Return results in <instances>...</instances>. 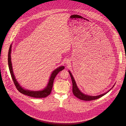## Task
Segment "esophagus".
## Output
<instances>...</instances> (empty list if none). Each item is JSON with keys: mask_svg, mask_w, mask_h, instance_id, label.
I'll return each mask as SVG.
<instances>
[{"mask_svg": "<svg viewBox=\"0 0 126 126\" xmlns=\"http://www.w3.org/2000/svg\"><path fill=\"white\" fill-rule=\"evenodd\" d=\"M68 61H67V62H66V63H68Z\"/></svg>", "mask_w": 126, "mask_h": 126, "instance_id": "obj_1", "label": "esophagus"}]
</instances>
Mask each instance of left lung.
<instances>
[{"mask_svg":"<svg viewBox=\"0 0 126 126\" xmlns=\"http://www.w3.org/2000/svg\"><path fill=\"white\" fill-rule=\"evenodd\" d=\"M69 73L70 74V77L72 79V84H73V88H72V91H73V93L74 94V95L77 97V98L82 100H84V101H90V100H95L96 99H98L101 97H102V96L104 95L105 94H106L107 93H108L110 90L113 87V86L109 90L108 92H107L106 93L101 94L100 95H96V96H91V95H88L85 94H83L81 92H80V91L79 89L78 86H77L76 81L72 76V74L71 73V72L69 71Z\"/></svg>","mask_w":126,"mask_h":126,"instance_id":"obj_1","label":"left lung"}]
</instances>
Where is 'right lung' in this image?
<instances>
[{"label": "right lung", "mask_w": 126, "mask_h": 126, "mask_svg": "<svg viewBox=\"0 0 126 126\" xmlns=\"http://www.w3.org/2000/svg\"><path fill=\"white\" fill-rule=\"evenodd\" d=\"M12 44L10 46L9 52H8V65H9V68L10 70V72L11 73L12 78L13 79V81L15 83V85L19 92H20L21 93L25 94L26 95L31 96L32 97L35 98H44L48 96L49 94H50L51 92L52 91L53 82H54L55 78L56 77V75L58 74V73L63 69H64V67L63 66H60L57 69H55L53 72L52 73L51 76L50 77L47 86V87L41 91H30L29 90H26L23 88L20 84L18 83L17 81L16 80L15 76L14 74L13 70V67H12V64L11 62V53L12 51Z\"/></svg>", "instance_id": "right-lung-1"}]
</instances>
